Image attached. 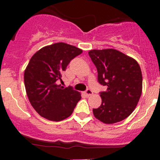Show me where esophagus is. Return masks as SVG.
Segmentation results:
<instances>
[{
    "label": "esophagus",
    "instance_id": "34e87169",
    "mask_svg": "<svg viewBox=\"0 0 160 160\" xmlns=\"http://www.w3.org/2000/svg\"><path fill=\"white\" fill-rule=\"evenodd\" d=\"M84 93H85V95H86V96L89 97V96H90V95L93 94V92H92L90 90L88 89V90H87L86 91L84 92Z\"/></svg>",
    "mask_w": 160,
    "mask_h": 160
}]
</instances>
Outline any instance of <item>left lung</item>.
Instances as JSON below:
<instances>
[{"label": "left lung", "instance_id": "obj_1", "mask_svg": "<svg viewBox=\"0 0 160 160\" xmlns=\"http://www.w3.org/2000/svg\"><path fill=\"white\" fill-rule=\"evenodd\" d=\"M98 70L101 84L107 86L101 92V104L93 109L94 117L104 124L124 120L133 112L142 91V75L138 62L114 49L88 52Z\"/></svg>", "mask_w": 160, "mask_h": 160}]
</instances>
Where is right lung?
Masks as SVG:
<instances>
[{
	"label": "right lung",
	"mask_w": 160,
	"mask_h": 160,
	"mask_svg": "<svg viewBox=\"0 0 160 160\" xmlns=\"http://www.w3.org/2000/svg\"><path fill=\"white\" fill-rule=\"evenodd\" d=\"M83 50L64 42L46 46L31 58L24 73L27 96L33 108L48 120L60 122L72 114L80 92L57 84L62 72Z\"/></svg>",
	"instance_id": "right-lung-1"
}]
</instances>
